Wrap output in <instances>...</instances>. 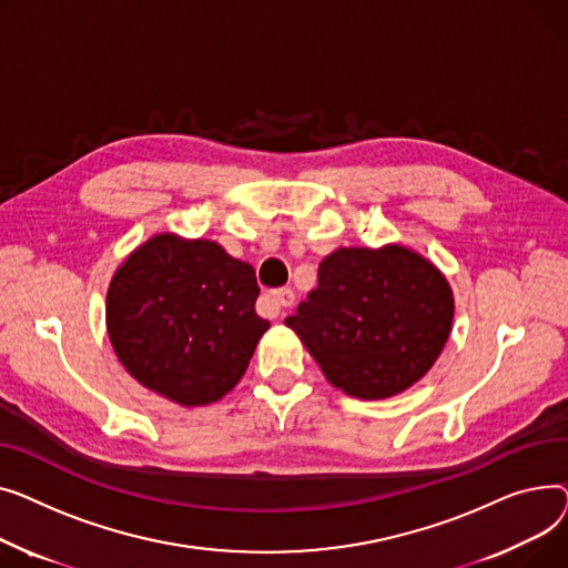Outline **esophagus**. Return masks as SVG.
<instances>
[{"label":"esophagus","instance_id":"esophagus-1","mask_svg":"<svg viewBox=\"0 0 568 568\" xmlns=\"http://www.w3.org/2000/svg\"><path fill=\"white\" fill-rule=\"evenodd\" d=\"M295 293L291 288H277L268 293V303L275 307V314H282V310H288L293 305Z\"/></svg>","mask_w":568,"mask_h":568}]
</instances>
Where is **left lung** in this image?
<instances>
[{
	"mask_svg": "<svg viewBox=\"0 0 568 568\" xmlns=\"http://www.w3.org/2000/svg\"><path fill=\"white\" fill-rule=\"evenodd\" d=\"M454 321L445 275L404 245L339 247L318 286L284 323L348 396L389 398L415 385L443 353Z\"/></svg>",
	"mask_w": 568,
	"mask_h": 568,
	"instance_id": "left-lung-1",
	"label": "left lung"
}]
</instances>
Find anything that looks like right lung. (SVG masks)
I'll use <instances>...</instances> for the list:
<instances>
[{"instance_id":"add662e5","label":"right lung","mask_w":568,"mask_h":568,"mask_svg":"<svg viewBox=\"0 0 568 568\" xmlns=\"http://www.w3.org/2000/svg\"><path fill=\"white\" fill-rule=\"evenodd\" d=\"M254 268L204 239L155 233L108 288V335L125 372L192 408L239 385L271 323L254 310Z\"/></svg>"}]
</instances>
